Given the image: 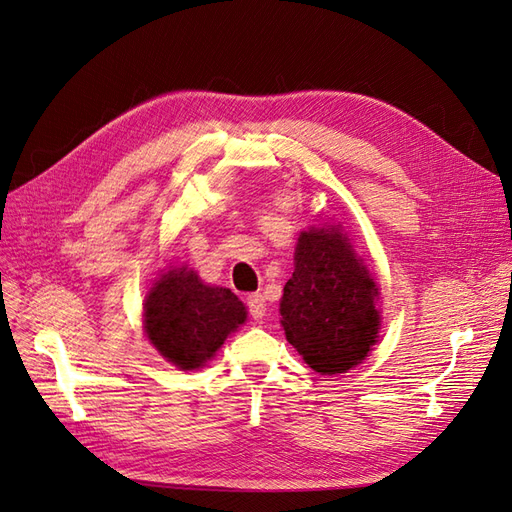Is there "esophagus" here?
<instances>
[{
  "mask_svg": "<svg viewBox=\"0 0 512 512\" xmlns=\"http://www.w3.org/2000/svg\"><path fill=\"white\" fill-rule=\"evenodd\" d=\"M247 309H250V316L256 322H262V318L267 314L265 297H262V294H250V297H247Z\"/></svg>",
  "mask_w": 512,
  "mask_h": 512,
  "instance_id": "esophagus-1",
  "label": "esophagus"
}]
</instances>
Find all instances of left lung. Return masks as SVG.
Wrapping results in <instances>:
<instances>
[{"label":"left lung","instance_id":"left-lung-1","mask_svg":"<svg viewBox=\"0 0 512 512\" xmlns=\"http://www.w3.org/2000/svg\"><path fill=\"white\" fill-rule=\"evenodd\" d=\"M378 294L342 228L303 230L280 303L286 339L318 374H344L376 344Z\"/></svg>","mask_w":512,"mask_h":512}]
</instances>
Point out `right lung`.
Wrapping results in <instances>:
<instances>
[{
    "label": "right lung",
    "instance_id": "add662e5",
    "mask_svg": "<svg viewBox=\"0 0 512 512\" xmlns=\"http://www.w3.org/2000/svg\"><path fill=\"white\" fill-rule=\"evenodd\" d=\"M145 333L168 363L190 371L203 367L226 337L245 322L235 292L205 284L181 267L162 273L145 297Z\"/></svg>",
    "mask_w": 512,
    "mask_h": 512
}]
</instances>
